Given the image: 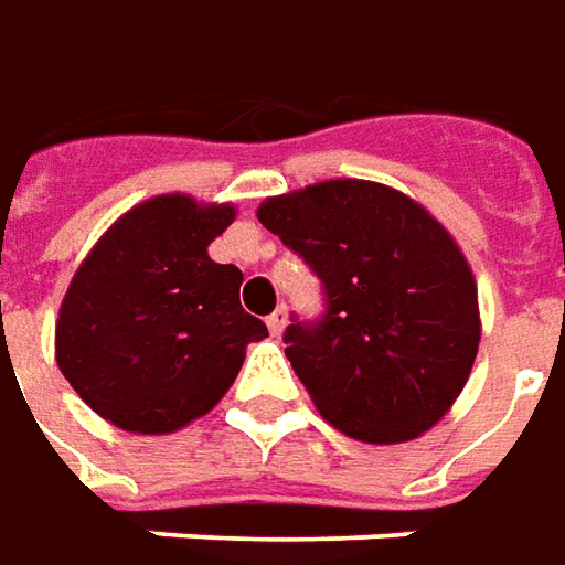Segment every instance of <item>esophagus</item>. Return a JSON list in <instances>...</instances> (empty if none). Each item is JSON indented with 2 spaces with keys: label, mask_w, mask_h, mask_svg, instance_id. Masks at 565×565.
I'll return each mask as SVG.
<instances>
[{
  "label": "esophagus",
  "mask_w": 565,
  "mask_h": 565,
  "mask_svg": "<svg viewBox=\"0 0 565 565\" xmlns=\"http://www.w3.org/2000/svg\"><path fill=\"white\" fill-rule=\"evenodd\" d=\"M265 324H268V331H271V334L278 338V334L284 331V324H287V309H284V306H278V309H275V312H271V316L265 319Z\"/></svg>",
  "instance_id": "34e87169"
}]
</instances>
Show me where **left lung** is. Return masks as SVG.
Returning <instances> with one entry per match:
<instances>
[{
    "instance_id": "obj_1",
    "label": "left lung",
    "mask_w": 565,
    "mask_h": 565,
    "mask_svg": "<svg viewBox=\"0 0 565 565\" xmlns=\"http://www.w3.org/2000/svg\"><path fill=\"white\" fill-rule=\"evenodd\" d=\"M259 222L316 271L324 316L284 343L321 416L365 444H403L454 406L476 362L472 268L416 200L375 181L271 196Z\"/></svg>"
}]
</instances>
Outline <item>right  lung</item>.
Here are the masks:
<instances>
[{
    "mask_svg": "<svg viewBox=\"0 0 565 565\" xmlns=\"http://www.w3.org/2000/svg\"><path fill=\"white\" fill-rule=\"evenodd\" d=\"M234 205L152 196L108 227L71 278L55 360L93 413L137 435L205 416L268 328L241 306L237 265L209 259Z\"/></svg>",
    "mask_w": 565,
    "mask_h": 565,
    "instance_id": "add662e5",
    "label": "right lung"
}]
</instances>
